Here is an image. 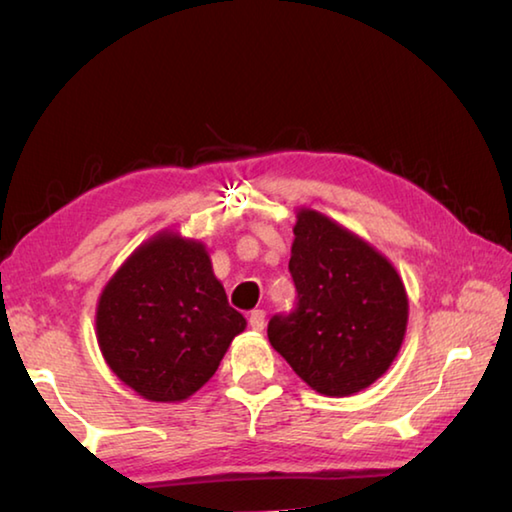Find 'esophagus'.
I'll use <instances>...</instances> for the list:
<instances>
[{"label": "esophagus", "instance_id": "34e87169", "mask_svg": "<svg viewBox=\"0 0 512 512\" xmlns=\"http://www.w3.org/2000/svg\"><path fill=\"white\" fill-rule=\"evenodd\" d=\"M248 323H250V327L255 329V332H262L264 323H266V311L264 309H253V311H250Z\"/></svg>", "mask_w": 512, "mask_h": 512}]
</instances>
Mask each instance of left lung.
Segmentation results:
<instances>
[{
    "label": "left lung",
    "mask_w": 512,
    "mask_h": 512,
    "mask_svg": "<svg viewBox=\"0 0 512 512\" xmlns=\"http://www.w3.org/2000/svg\"><path fill=\"white\" fill-rule=\"evenodd\" d=\"M289 271L296 309L268 341L320 395L348 397L384 375L402 348L409 298L395 266L329 216L302 207Z\"/></svg>",
    "instance_id": "left-lung-1"
}]
</instances>
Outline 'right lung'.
Returning <instances> with one entry per match:
<instances>
[{
  "label": "right lung",
  "instance_id": "right-lung-1",
  "mask_svg": "<svg viewBox=\"0 0 512 512\" xmlns=\"http://www.w3.org/2000/svg\"><path fill=\"white\" fill-rule=\"evenodd\" d=\"M246 318L228 305L201 241L160 232L101 291L97 341L110 370L151 402H183L219 368Z\"/></svg>",
  "mask_w": 512,
  "mask_h": 512
}]
</instances>
